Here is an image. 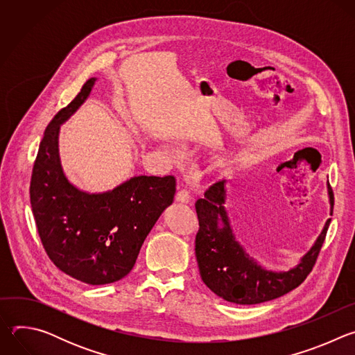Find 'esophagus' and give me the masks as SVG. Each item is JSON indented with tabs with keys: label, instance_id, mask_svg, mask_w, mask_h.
<instances>
[{
	"label": "esophagus",
	"instance_id": "34e87169",
	"mask_svg": "<svg viewBox=\"0 0 355 355\" xmlns=\"http://www.w3.org/2000/svg\"><path fill=\"white\" fill-rule=\"evenodd\" d=\"M175 200L181 202V204H188V202L191 200V195L185 189H181L175 193Z\"/></svg>",
	"mask_w": 355,
	"mask_h": 355
}]
</instances>
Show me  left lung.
I'll return each mask as SVG.
<instances>
[{"label":"left lung","instance_id":"left-lung-1","mask_svg":"<svg viewBox=\"0 0 355 355\" xmlns=\"http://www.w3.org/2000/svg\"><path fill=\"white\" fill-rule=\"evenodd\" d=\"M226 180L214 184L195 202L199 230L195 256L204 284L218 296L237 305H256L279 297L299 286L312 271L331 219H327L313 245L288 271L264 268L236 239L226 204ZM330 215L334 196L327 181Z\"/></svg>","mask_w":355,"mask_h":355}]
</instances>
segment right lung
I'll list each match as a JSON object with an SVG mask.
<instances>
[{"label":"right lung","mask_w":355,"mask_h":355,"mask_svg":"<svg viewBox=\"0 0 355 355\" xmlns=\"http://www.w3.org/2000/svg\"><path fill=\"white\" fill-rule=\"evenodd\" d=\"M89 78L44 130L31 180V207L49 259L67 275L104 285L133 268L140 247L175 193V178L135 175L114 189L87 192L66 175L59 150L60 126L85 103Z\"/></svg>","instance_id":"add662e5"}]
</instances>
